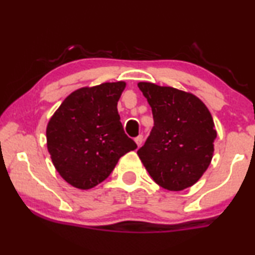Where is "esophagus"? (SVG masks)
I'll use <instances>...</instances> for the list:
<instances>
[{
	"label": "esophagus",
	"mask_w": 255,
	"mask_h": 255,
	"mask_svg": "<svg viewBox=\"0 0 255 255\" xmlns=\"http://www.w3.org/2000/svg\"><path fill=\"white\" fill-rule=\"evenodd\" d=\"M135 142H136L137 147H141V145H142V142H143V136L139 135L137 137H135Z\"/></svg>",
	"instance_id": "obj_1"
}]
</instances>
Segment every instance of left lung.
Returning <instances> with one entry per match:
<instances>
[{"label": "left lung", "mask_w": 255, "mask_h": 255, "mask_svg": "<svg viewBox=\"0 0 255 255\" xmlns=\"http://www.w3.org/2000/svg\"><path fill=\"white\" fill-rule=\"evenodd\" d=\"M151 106L154 126L137 151L158 185L182 191L209 167L217 136L209 109L194 94L149 82L137 83Z\"/></svg>", "instance_id": "1"}]
</instances>
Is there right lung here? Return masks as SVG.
I'll list each match as a JSON object with an SVG mask.
<instances>
[{
    "label": "right lung",
    "mask_w": 255,
    "mask_h": 255,
    "mask_svg": "<svg viewBox=\"0 0 255 255\" xmlns=\"http://www.w3.org/2000/svg\"><path fill=\"white\" fill-rule=\"evenodd\" d=\"M126 82L77 89L67 96L46 128L52 162L65 182L89 190L107 179L119 159L136 143L126 135L118 102Z\"/></svg>",
    "instance_id": "obj_1"
}]
</instances>
